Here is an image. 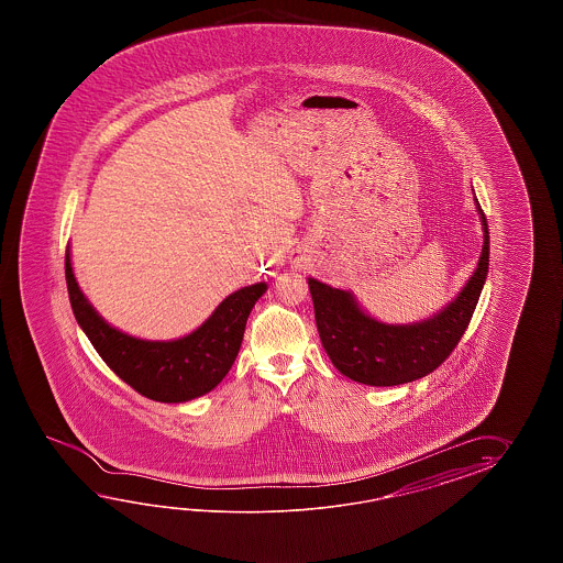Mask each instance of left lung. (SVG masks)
Listing matches in <instances>:
<instances>
[{"label": "left lung", "instance_id": "8db88e82", "mask_svg": "<svg viewBox=\"0 0 563 563\" xmlns=\"http://www.w3.org/2000/svg\"><path fill=\"white\" fill-rule=\"evenodd\" d=\"M483 252L455 301L424 322L384 323L360 310L350 291L310 277L316 325L325 354L350 380L368 386L412 383L437 371L465 334L489 272V228L477 199Z\"/></svg>", "mask_w": 563, "mask_h": 563}]
</instances>
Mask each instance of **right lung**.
I'll return each mask as SVG.
<instances>
[{
	"label": "right lung",
	"mask_w": 563,
	"mask_h": 563,
	"mask_svg": "<svg viewBox=\"0 0 563 563\" xmlns=\"http://www.w3.org/2000/svg\"><path fill=\"white\" fill-rule=\"evenodd\" d=\"M66 284L76 322L100 358L139 395L158 402H187L211 393L225 378L238 358L250 311L267 289L265 282L241 287L191 334L153 342L124 334L98 316L76 284L70 250H66Z\"/></svg>",
	"instance_id": "right-lung-1"
}]
</instances>
